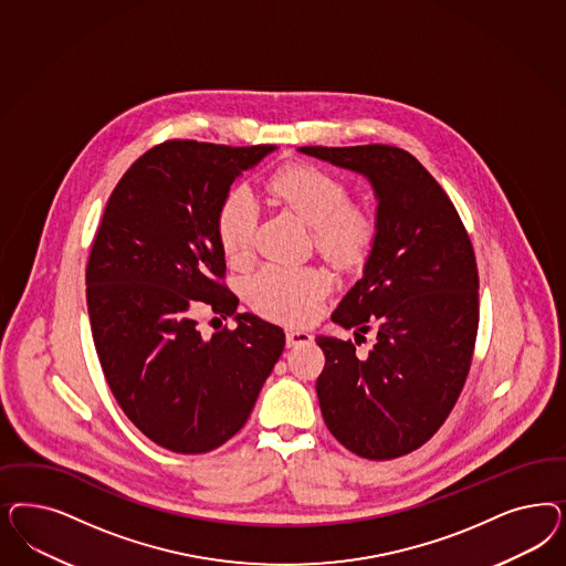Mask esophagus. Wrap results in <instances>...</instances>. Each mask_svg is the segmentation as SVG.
<instances>
[{
  "instance_id": "obj_1",
  "label": "esophagus",
  "mask_w": 566,
  "mask_h": 566,
  "mask_svg": "<svg viewBox=\"0 0 566 566\" xmlns=\"http://www.w3.org/2000/svg\"><path fill=\"white\" fill-rule=\"evenodd\" d=\"M312 342H314V335L308 331H287L285 335L287 347L308 346Z\"/></svg>"
}]
</instances>
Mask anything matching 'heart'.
<instances>
[{
    "label": "heart",
    "instance_id": "b5f03b06",
    "mask_svg": "<svg viewBox=\"0 0 566 566\" xmlns=\"http://www.w3.org/2000/svg\"><path fill=\"white\" fill-rule=\"evenodd\" d=\"M271 191L314 229L316 245L333 260L346 262L363 254L375 222L365 208L347 203V185L318 166L283 168L271 179ZM258 201L248 187H235L219 208L220 248L233 262L254 248ZM331 290V276L318 266L264 264L248 279L245 293L255 312L266 318L302 325L312 321Z\"/></svg>",
    "mask_w": 566,
    "mask_h": 566
}]
</instances>
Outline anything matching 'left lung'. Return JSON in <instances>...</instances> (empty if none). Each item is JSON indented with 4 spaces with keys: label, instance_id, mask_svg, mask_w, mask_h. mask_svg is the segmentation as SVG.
Instances as JSON below:
<instances>
[{
    "label": "left lung",
    "instance_id": "1",
    "mask_svg": "<svg viewBox=\"0 0 566 566\" xmlns=\"http://www.w3.org/2000/svg\"><path fill=\"white\" fill-rule=\"evenodd\" d=\"M300 154L363 175L377 214L363 279L331 321L352 342L318 335L325 368L316 381L323 419L349 452L391 460L420 448L448 419L473 358L479 274L454 203L400 147H297Z\"/></svg>",
    "mask_w": 566,
    "mask_h": 566
}]
</instances>
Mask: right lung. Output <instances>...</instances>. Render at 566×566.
I'll return each instance as SVG.
<instances>
[{
	"mask_svg": "<svg viewBox=\"0 0 566 566\" xmlns=\"http://www.w3.org/2000/svg\"><path fill=\"white\" fill-rule=\"evenodd\" d=\"M276 146L166 142L109 196L87 264L93 342L128 420L177 454L233 438L283 347V328L250 312L220 279L217 219L233 181ZM233 315L235 329L203 338L195 314Z\"/></svg>",
	"mask_w": 566,
	"mask_h": 566,
	"instance_id": "1",
	"label": "right lung"
}]
</instances>
